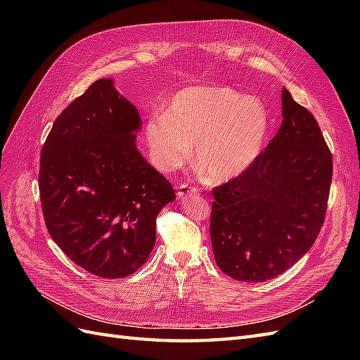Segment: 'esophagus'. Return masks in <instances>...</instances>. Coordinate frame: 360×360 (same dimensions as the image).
I'll list each match as a JSON object with an SVG mask.
<instances>
[{
	"mask_svg": "<svg viewBox=\"0 0 360 360\" xmlns=\"http://www.w3.org/2000/svg\"><path fill=\"white\" fill-rule=\"evenodd\" d=\"M197 192H198L197 188L189 186V184H186V183H180L177 186V197L179 198H184V197H188V195L197 193Z\"/></svg>",
	"mask_w": 360,
	"mask_h": 360,
	"instance_id": "1",
	"label": "esophagus"
}]
</instances>
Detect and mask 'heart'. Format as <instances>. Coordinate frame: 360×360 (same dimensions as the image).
I'll use <instances>...</instances> for the list:
<instances>
[{"mask_svg":"<svg viewBox=\"0 0 360 360\" xmlns=\"http://www.w3.org/2000/svg\"><path fill=\"white\" fill-rule=\"evenodd\" d=\"M270 114L257 97L230 86L195 85L179 91L163 115L146 124L153 165L165 174L183 168L192 156L213 181L240 176L263 151Z\"/></svg>","mask_w":360,"mask_h":360,"instance_id":"b5f03b06","label":"heart"}]
</instances>
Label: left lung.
<instances>
[{"mask_svg":"<svg viewBox=\"0 0 360 360\" xmlns=\"http://www.w3.org/2000/svg\"><path fill=\"white\" fill-rule=\"evenodd\" d=\"M282 117L252 165L212 191L214 259L237 281L284 274L311 249L328 210L333 163L317 120L287 89Z\"/></svg>","mask_w":360,"mask_h":360,"instance_id":"left-lung-1","label":"left lung"}]
</instances>
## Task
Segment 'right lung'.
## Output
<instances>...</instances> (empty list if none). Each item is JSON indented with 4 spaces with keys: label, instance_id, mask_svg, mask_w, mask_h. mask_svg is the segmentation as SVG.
Listing matches in <instances>:
<instances>
[{
    "label": "right lung",
    "instance_id": "right-lung-1",
    "mask_svg": "<svg viewBox=\"0 0 360 360\" xmlns=\"http://www.w3.org/2000/svg\"><path fill=\"white\" fill-rule=\"evenodd\" d=\"M136 108L97 79L64 110L41 147L39 191L51 237L75 264L124 278L146 263L171 183L135 146Z\"/></svg>",
    "mask_w": 360,
    "mask_h": 360
}]
</instances>
